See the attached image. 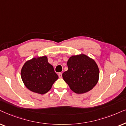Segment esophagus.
Listing matches in <instances>:
<instances>
[{"instance_id":"esophagus-1","label":"esophagus","mask_w":126,"mask_h":126,"mask_svg":"<svg viewBox=\"0 0 126 126\" xmlns=\"http://www.w3.org/2000/svg\"><path fill=\"white\" fill-rule=\"evenodd\" d=\"M58 76H59V78H62V74L61 73H59L58 74Z\"/></svg>"}]
</instances>
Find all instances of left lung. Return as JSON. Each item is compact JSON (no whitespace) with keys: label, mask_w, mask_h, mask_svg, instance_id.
Masks as SVG:
<instances>
[{"label":"left lung","mask_w":126,"mask_h":126,"mask_svg":"<svg viewBox=\"0 0 126 126\" xmlns=\"http://www.w3.org/2000/svg\"><path fill=\"white\" fill-rule=\"evenodd\" d=\"M68 70L63 79L74 92L82 94L90 91L99 79V69L94 60L84 54L72 56L67 61Z\"/></svg>","instance_id":"obj_1"}]
</instances>
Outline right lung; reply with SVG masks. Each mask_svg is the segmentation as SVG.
<instances>
[{
	"mask_svg": "<svg viewBox=\"0 0 126 126\" xmlns=\"http://www.w3.org/2000/svg\"><path fill=\"white\" fill-rule=\"evenodd\" d=\"M21 75L28 89L41 94L47 93L59 78L46 56L34 58L25 62Z\"/></svg>",
	"mask_w": 126,
	"mask_h": 126,
	"instance_id": "1",
	"label": "right lung"
}]
</instances>
